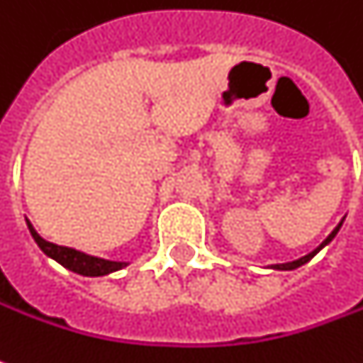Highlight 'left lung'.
Returning a JSON list of instances; mask_svg holds the SVG:
<instances>
[{"mask_svg":"<svg viewBox=\"0 0 363 363\" xmlns=\"http://www.w3.org/2000/svg\"><path fill=\"white\" fill-rule=\"evenodd\" d=\"M342 223H344V220L340 221V223L335 225L334 232L330 233V235H328V238L323 240L322 244L318 245V247H315L313 252H310V254H308V255H303V257H300V259H294V262H286V264H272V266H267V267H269V269H278V272H291V269H298V267L303 266V264H308V262L312 259L313 255L318 254V252H320L322 247H325V245H328V244H330V242H332V240H334L335 233L340 232V228H342Z\"/></svg>","mask_w":363,"mask_h":363,"instance_id":"1","label":"left lung"}]
</instances>
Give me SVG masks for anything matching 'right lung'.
<instances>
[{
	"label": "right lung",
	"mask_w": 363,
	"mask_h": 363,
	"mask_svg": "<svg viewBox=\"0 0 363 363\" xmlns=\"http://www.w3.org/2000/svg\"><path fill=\"white\" fill-rule=\"evenodd\" d=\"M28 228L31 238L35 240V244L40 245L41 252L48 255V257H51V259H55L57 264H62L65 269L74 272V274L87 276V278H99V276H108V274H113V272L123 269V267L128 266V262H111V259H104V257L84 254V252L74 250V247L51 244V242L43 240L40 233L35 232V228L29 223V220Z\"/></svg>",
	"instance_id": "add662e5"
}]
</instances>
